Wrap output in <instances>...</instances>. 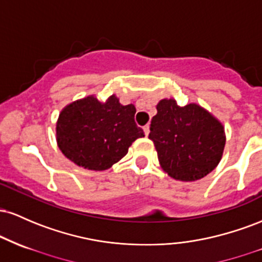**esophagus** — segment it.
<instances>
[{
	"label": "esophagus",
	"instance_id": "obj_1",
	"mask_svg": "<svg viewBox=\"0 0 262 262\" xmlns=\"http://www.w3.org/2000/svg\"><path fill=\"white\" fill-rule=\"evenodd\" d=\"M143 129H144V133H145V135H149V133H150V125L149 124L144 125Z\"/></svg>",
	"mask_w": 262,
	"mask_h": 262
}]
</instances>
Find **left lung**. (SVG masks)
Returning a JSON list of instances; mask_svg holds the SVG:
<instances>
[{"instance_id":"obj_1","label":"left lung","mask_w":262,"mask_h":262,"mask_svg":"<svg viewBox=\"0 0 262 262\" xmlns=\"http://www.w3.org/2000/svg\"><path fill=\"white\" fill-rule=\"evenodd\" d=\"M150 124L162 169L181 181L207 176L221 161L225 145L223 125L202 107L177 106L175 100H161Z\"/></svg>"}]
</instances>
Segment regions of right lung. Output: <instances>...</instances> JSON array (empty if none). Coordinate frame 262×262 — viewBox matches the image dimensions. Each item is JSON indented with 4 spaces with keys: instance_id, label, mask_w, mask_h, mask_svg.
I'll use <instances>...</instances> for the list:
<instances>
[{
    "instance_id": "add662e5",
    "label": "right lung",
    "mask_w": 262,
    "mask_h": 262,
    "mask_svg": "<svg viewBox=\"0 0 262 262\" xmlns=\"http://www.w3.org/2000/svg\"><path fill=\"white\" fill-rule=\"evenodd\" d=\"M133 104L122 106L116 96L102 103L93 96L69 104L60 113L56 140L69 160L89 170L110 169L128 152L144 132L134 121Z\"/></svg>"
}]
</instances>
